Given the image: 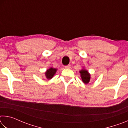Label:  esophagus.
<instances>
[{"label": "esophagus", "mask_w": 128, "mask_h": 128, "mask_svg": "<svg viewBox=\"0 0 128 128\" xmlns=\"http://www.w3.org/2000/svg\"><path fill=\"white\" fill-rule=\"evenodd\" d=\"M65 68L66 69H70V65H68V66H65Z\"/></svg>", "instance_id": "obj_1"}]
</instances>
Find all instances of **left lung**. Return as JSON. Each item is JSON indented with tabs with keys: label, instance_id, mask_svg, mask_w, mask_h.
Wrapping results in <instances>:
<instances>
[{
	"label": "left lung",
	"instance_id": "obj_1",
	"mask_svg": "<svg viewBox=\"0 0 128 128\" xmlns=\"http://www.w3.org/2000/svg\"><path fill=\"white\" fill-rule=\"evenodd\" d=\"M80 76H81L82 82L85 84H88L89 83L91 79V74L88 72V70L84 68H82L81 70H80Z\"/></svg>",
	"mask_w": 128,
	"mask_h": 128
}]
</instances>
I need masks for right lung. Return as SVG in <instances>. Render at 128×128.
I'll return each mask as SVG.
<instances>
[{
  "label": "right lung",
  "instance_id": "obj_1",
  "mask_svg": "<svg viewBox=\"0 0 128 128\" xmlns=\"http://www.w3.org/2000/svg\"><path fill=\"white\" fill-rule=\"evenodd\" d=\"M57 68H52V67L47 69L44 73L45 77H46V78L48 80H51V78H52L54 76H55L56 72H57Z\"/></svg>",
  "mask_w": 128,
  "mask_h": 128
}]
</instances>
